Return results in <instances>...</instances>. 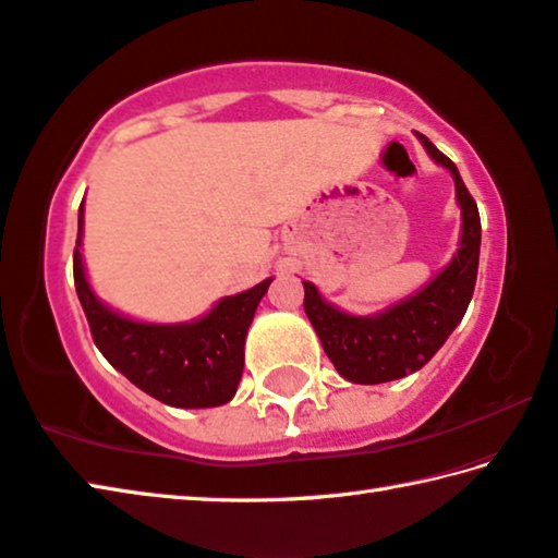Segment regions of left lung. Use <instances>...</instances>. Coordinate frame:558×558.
I'll return each mask as SVG.
<instances>
[{"instance_id": "1", "label": "left lung", "mask_w": 558, "mask_h": 558, "mask_svg": "<svg viewBox=\"0 0 558 558\" xmlns=\"http://www.w3.org/2000/svg\"><path fill=\"white\" fill-rule=\"evenodd\" d=\"M417 138L427 154L451 173L461 207V241L449 266L420 292L371 317L341 312L319 295L317 286L302 280L305 312L324 353L351 383L378 385L420 371L459 327L473 298L481 256L478 207L465 190L459 168L427 136L417 134Z\"/></svg>"}]
</instances>
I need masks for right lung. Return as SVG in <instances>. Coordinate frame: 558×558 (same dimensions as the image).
Wrapping results in <instances>:
<instances>
[{"label":"right lung","mask_w":558,"mask_h":558,"mask_svg":"<svg viewBox=\"0 0 558 558\" xmlns=\"http://www.w3.org/2000/svg\"><path fill=\"white\" fill-rule=\"evenodd\" d=\"M83 211L77 217L73 276L80 305L102 356L121 376L170 408H219L236 395L244 373V343L258 302L272 278L219 300L205 317L182 324L129 319L89 288L83 263Z\"/></svg>","instance_id":"obj_1"}]
</instances>
